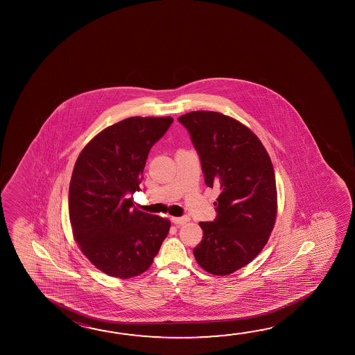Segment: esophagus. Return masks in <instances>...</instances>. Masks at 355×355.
Wrapping results in <instances>:
<instances>
[{"instance_id":"esophagus-1","label":"esophagus","mask_w":355,"mask_h":355,"mask_svg":"<svg viewBox=\"0 0 355 355\" xmlns=\"http://www.w3.org/2000/svg\"><path fill=\"white\" fill-rule=\"evenodd\" d=\"M171 221H172L173 224H175V225H184L186 223L189 221V218H188V216H180V218L173 216V218H171Z\"/></svg>"}]
</instances>
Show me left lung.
Wrapping results in <instances>:
<instances>
[{
  "mask_svg": "<svg viewBox=\"0 0 355 355\" xmlns=\"http://www.w3.org/2000/svg\"><path fill=\"white\" fill-rule=\"evenodd\" d=\"M178 120L192 136L205 184L220 189L216 219L199 223L203 239L193 254L207 272L227 276L268 244L277 216L272 162L260 139L233 117L200 110Z\"/></svg>",
  "mask_w": 355,
  "mask_h": 355,
  "instance_id": "1",
  "label": "left lung"
}]
</instances>
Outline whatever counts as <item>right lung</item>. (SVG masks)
Wrapping results in <instances>:
<instances>
[{
    "label": "right lung",
    "mask_w": 355,
    "mask_h": 355,
    "mask_svg": "<svg viewBox=\"0 0 355 355\" xmlns=\"http://www.w3.org/2000/svg\"><path fill=\"white\" fill-rule=\"evenodd\" d=\"M171 116H134L104 128L76 159L69 184L73 236L87 260L117 279L145 272L171 227L168 219L134 207L152 146Z\"/></svg>",
    "instance_id": "add662e5"
}]
</instances>
